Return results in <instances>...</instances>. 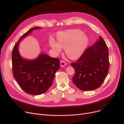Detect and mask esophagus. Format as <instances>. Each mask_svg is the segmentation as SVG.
I'll use <instances>...</instances> for the list:
<instances>
[{
	"mask_svg": "<svg viewBox=\"0 0 124 124\" xmlns=\"http://www.w3.org/2000/svg\"><path fill=\"white\" fill-rule=\"evenodd\" d=\"M66 65V62H65L64 61L61 60V61H60V66H61V67H64V66H65Z\"/></svg>",
	"mask_w": 124,
	"mask_h": 124,
	"instance_id": "1",
	"label": "esophagus"
}]
</instances>
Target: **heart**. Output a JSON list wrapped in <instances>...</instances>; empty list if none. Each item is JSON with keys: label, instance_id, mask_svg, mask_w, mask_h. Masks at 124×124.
I'll return each mask as SVG.
<instances>
[{"label": "heart", "instance_id": "1", "mask_svg": "<svg viewBox=\"0 0 124 124\" xmlns=\"http://www.w3.org/2000/svg\"><path fill=\"white\" fill-rule=\"evenodd\" d=\"M57 39L58 43L53 39H50V47L56 54L61 52V48H64L66 54L71 59H76L83 53L88 42V37L79 30L59 32Z\"/></svg>", "mask_w": 124, "mask_h": 124}]
</instances>
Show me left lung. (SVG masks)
Returning <instances> with one entry per match:
<instances>
[{
    "mask_svg": "<svg viewBox=\"0 0 124 124\" xmlns=\"http://www.w3.org/2000/svg\"><path fill=\"white\" fill-rule=\"evenodd\" d=\"M75 71L72 81L83 91L99 88L106 78L109 67L108 51L102 37L88 47L75 62L71 63Z\"/></svg>",
    "mask_w": 124,
    "mask_h": 124,
    "instance_id": "obj_1",
    "label": "left lung"
}]
</instances>
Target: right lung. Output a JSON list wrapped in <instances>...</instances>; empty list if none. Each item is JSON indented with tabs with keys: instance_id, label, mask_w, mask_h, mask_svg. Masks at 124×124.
<instances>
[{
	"instance_id": "1",
	"label": "right lung",
	"mask_w": 124,
	"mask_h": 124,
	"mask_svg": "<svg viewBox=\"0 0 124 124\" xmlns=\"http://www.w3.org/2000/svg\"><path fill=\"white\" fill-rule=\"evenodd\" d=\"M35 27L25 32L16 44L12 52V72L15 78L24 92L31 95L45 93L52 85L55 74L60 68V61L48 55L41 53L33 60L23 58L19 53V42L29 36Z\"/></svg>"
}]
</instances>
